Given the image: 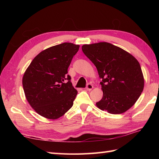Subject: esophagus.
<instances>
[{
  "instance_id": "obj_1",
  "label": "esophagus",
  "mask_w": 159,
  "mask_h": 159,
  "mask_svg": "<svg viewBox=\"0 0 159 159\" xmlns=\"http://www.w3.org/2000/svg\"><path fill=\"white\" fill-rule=\"evenodd\" d=\"M93 89V85H92V84L90 83H88L87 85V87H86V90L87 91H91Z\"/></svg>"
}]
</instances>
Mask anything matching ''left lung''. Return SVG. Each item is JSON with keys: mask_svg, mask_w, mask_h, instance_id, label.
Instances as JSON below:
<instances>
[{"mask_svg": "<svg viewBox=\"0 0 159 159\" xmlns=\"http://www.w3.org/2000/svg\"><path fill=\"white\" fill-rule=\"evenodd\" d=\"M83 53L96 67L103 92L98 108L111 114H121L133 107L144 87L139 61L120 47L99 42L82 46Z\"/></svg>", "mask_w": 159, "mask_h": 159, "instance_id": "1", "label": "left lung"}]
</instances>
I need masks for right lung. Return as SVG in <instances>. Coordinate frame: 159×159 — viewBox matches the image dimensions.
Returning a JSON list of instances; mask_svg holds the SVG:
<instances>
[{"label":"right lung","instance_id":"obj_1","mask_svg":"<svg viewBox=\"0 0 159 159\" xmlns=\"http://www.w3.org/2000/svg\"><path fill=\"white\" fill-rule=\"evenodd\" d=\"M79 47L67 42L50 47L39 52L26 70L22 78L25 97L41 116L58 119L73 106L78 92L67 74Z\"/></svg>","mask_w":159,"mask_h":159}]
</instances>
